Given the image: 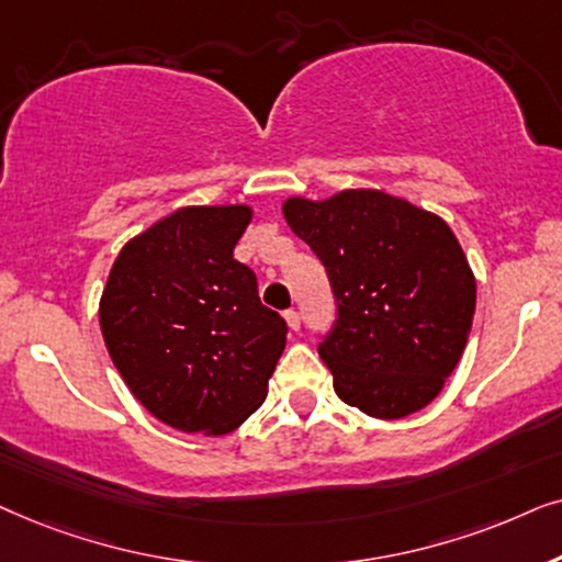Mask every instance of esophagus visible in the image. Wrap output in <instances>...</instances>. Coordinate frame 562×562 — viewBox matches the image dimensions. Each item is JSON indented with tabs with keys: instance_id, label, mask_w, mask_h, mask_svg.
<instances>
[{
	"instance_id": "1",
	"label": "esophagus",
	"mask_w": 562,
	"mask_h": 562,
	"mask_svg": "<svg viewBox=\"0 0 562 562\" xmlns=\"http://www.w3.org/2000/svg\"><path fill=\"white\" fill-rule=\"evenodd\" d=\"M285 321H288L290 331H297V328H301V313L297 311H293V308L285 311Z\"/></svg>"
}]
</instances>
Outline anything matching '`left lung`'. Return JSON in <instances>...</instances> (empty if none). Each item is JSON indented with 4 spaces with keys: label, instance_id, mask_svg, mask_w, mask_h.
Here are the masks:
<instances>
[{
    "label": "left lung",
    "instance_id": "8db88e82",
    "mask_svg": "<svg viewBox=\"0 0 562 562\" xmlns=\"http://www.w3.org/2000/svg\"><path fill=\"white\" fill-rule=\"evenodd\" d=\"M282 215L324 261L339 305L318 344L336 395L385 422L429 406L475 316V274L452 228L383 190L288 198Z\"/></svg>",
    "mask_w": 562,
    "mask_h": 562
}]
</instances>
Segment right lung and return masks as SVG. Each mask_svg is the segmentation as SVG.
I'll return each instance as SVG.
<instances>
[{
  "instance_id": "right-lung-1",
  "label": "right lung",
  "mask_w": 562,
  "mask_h": 562,
  "mask_svg": "<svg viewBox=\"0 0 562 562\" xmlns=\"http://www.w3.org/2000/svg\"><path fill=\"white\" fill-rule=\"evenodd\" d=\"M249 205H187L117 254L100 328L120 378L148 414L205 437L234 431L267 398L285 321L234 259Z\"/></svg>"
}]
</instances>
